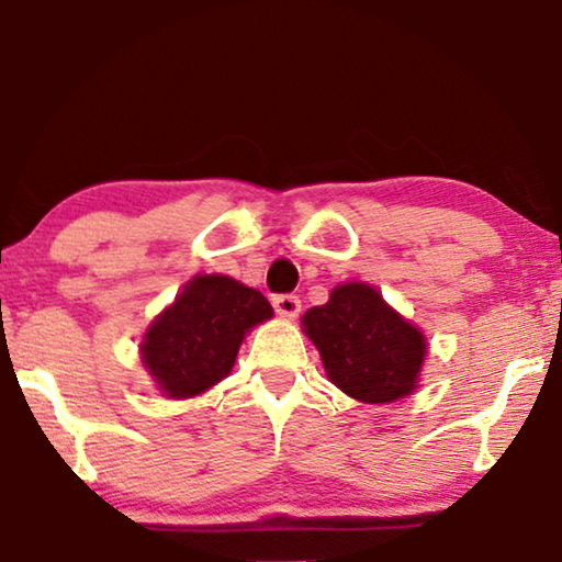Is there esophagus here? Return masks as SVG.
<instances>
[{"mask_svg":"<svg viewBox=\"0 0 562 562\" xmlns=\"http://www.w3.org/2000/svg\"><path fill=\"white\" fill-rule=\"evenodd\" d=\"M273 306L281 317L294 319V317H299V312H302V299L294 294H279V296H273Z\"/></svg>","mask_w":562,"mask_h":562,"instance_id":"1","label":"esophagus"}]
</instances>
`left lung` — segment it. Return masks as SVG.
Wrapping results in <instances>:
<instances>
[{"label": "left lung", "mask_w": 562, "mask_h": 562, "mask_svg": "<svg viewBox=\"0 0 562 562\" xmlns=\"http://www.w3.org/2000/svg\"><path fill=\"white\" fill-rule=\"evenodd\" d=\"M327 379L363 404H391L414 394L427 358V337L366 281H345L327 304L302 317Z\"/></svg>", "instance_id": "1"}]
</instances>
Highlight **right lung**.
Instances as JSON below:
<instances>
[{
  "instance_id": "right-lung-1",
  "label": "right lung",
  "mask_w": 562,
  "mask_h": 562,
  "mask_svg": "<svg viewBox=\"0 0 562 562\" xmlns=\"http://www.w3.org/2000/svg\"><path fill=\"white\" fill-rule=\"evenodd\" d=\"M271 317L260 291L196 273L145 329L140 363L166 398H194L227 379L245 335Z\"/></svg>"
}]
</instances>
